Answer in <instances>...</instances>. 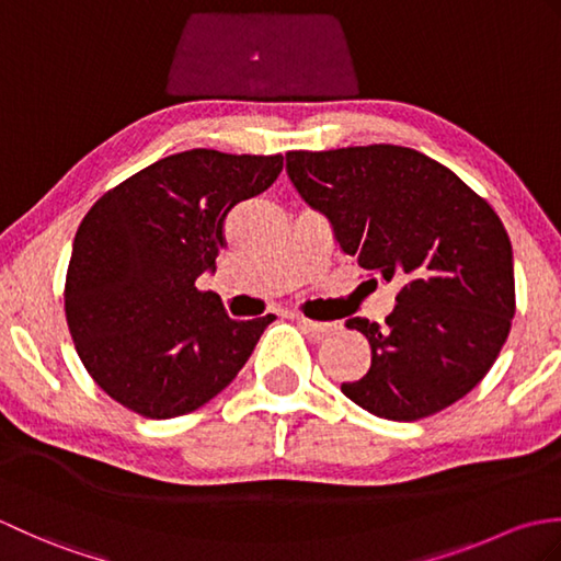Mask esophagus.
Masks as SVG:
<instances>
[{
  "instance_id": "1",
  "label": "esophagus",
  "mask_w": 561,
  "mask_h": 561,
  "mask_svg": "<svg viewBox=\"0 0 561 561\" xmlns=\"http://www.w3.org/2000/svg\"><path fill=\"white\" fill-rule=\"evenodd\" d=\"M294 318H296V323H299L306 332H311V335H316V337H325L332 330H335V325L332 323H320V320H311L304 316H294Z\"/></svg>"
}]
</instances>
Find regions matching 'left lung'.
Wrapping results in <instances>:
<instances>
[{"label":"left lung","instance_id":"left-lung-1","mask_svg":"<svg viewBox=\"0 0 561 561\" xmlns=\"http://www.w3.org/2000/svg\"><path fill=\"white\" fill-rule=\"evenodd\" d=\"M287 173L330 221L342 253L398 282L386 323L350 318L371 368L342 392L366 412L414 422L446 410L496 362L516 313L502 219L446 165L396 147L289 151Z\"/></svg>","mask_w":561,"mask_h":561}]
</instances>
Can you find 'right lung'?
<instances>
[{
	"mask_svg": "<svg viewBox=\"0 0 561 561\" xmlns=\"http://www.w3.org/2000/svg\"><path fill=\"white\" fill-rule=\"evenodd\" d=\"M282 153L190 149L108 190L79 224L65 313L91 378L149 420H171L231 383L274 316L233 320L199 274L214 272L224 221L277 181Z\"/></svg>",
	"mask_w": 561,
	"mask_h": 561,
	"instance_id": "add662e5",
	"label": "right lung"
}]
</instances>
